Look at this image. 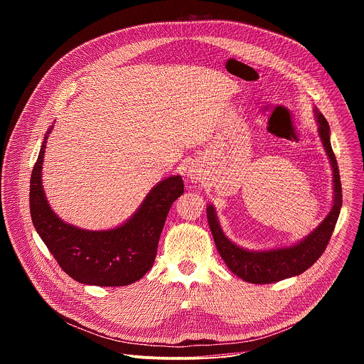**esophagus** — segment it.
Instances as JSON below:
<instances>
[{"instance_id":"obj_1","label":"esophagus","mask_w":364,"mask_h":364,"mask_svg":"<svg viewBox=\"0 0 364 364\" xmlns=\"http://www.w3.org/2000/svg\"><path fill=\"white\" fill-rule=\"evenodd\" d=\"M200 170H201V168H200L197 164H191V166L188 167L187 176H188V178H190L191 183L197 184V183H200V181L203 180V174H201Z\"/></svg>"}]
</instances>
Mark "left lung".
<instances>
[{"label": "left lung", "instance_id": "left-lung-1", "mask_svg": "<svg viewBox=\"0 0 364 364\" xmlns=\"http://www.w3.org/2000/svg\"><path fill=\"white\" fill-rule=\"evenodd\" d=\"M314 114L318 124V135L333 168L334 196L330 213L308 236L292 246L268 250H249L228 239L220 228L213 204L207 205V220H209V226L222 259L233 274L246 282L272 284L299 275L317 262V259L323 255L330 242L343 204L341 181L336 155L330 142V125L317 108H314Z\"/></svg>", "mask_w": 364, "mask_h": 364}]
</instances>
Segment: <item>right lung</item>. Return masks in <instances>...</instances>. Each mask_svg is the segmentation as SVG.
<instances>
[{
    "instance_id": "obj_1",
    "label": "right lung",
    "mask_w": 364,
    "mask_h": 364,
    "mask_svg": "<svg viewBox=\"0 0 364 364\" xmlns=\"http://www.w3.org/2000/svg\"><path fill=\"white\" fill-rule=\"evenodd\" d=\"M41 144L30 180L33 225L60 268L75 281L96 287H125L139 281L154 265L171 204L184 193L181 176L154 186L138 210L121 226L86 230L63 222L46 198L41 170L48 134Z\"/></svg>"
}]
</instances>
